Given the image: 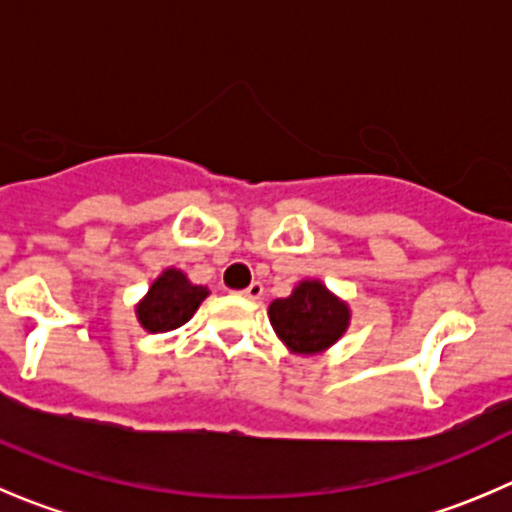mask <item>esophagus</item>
<instances>
[{"label": "esophagus", "mask_w": 512, "mask_h": 512, "mask_svg": "<svg viewBox=\"0 0 512 512\" xmlns=\"http://www.w3.org/2000/svg\"><path fill=\"white\" fill-rule=\"evenodd\" d=\"M262 292H265V287H262L260 282H252V285L247 287V289H242L240 294H242V297H245V299H252V302H255V299L262 297Z\"/></svg>", "instance_id": "34e87169"}]
</instances>
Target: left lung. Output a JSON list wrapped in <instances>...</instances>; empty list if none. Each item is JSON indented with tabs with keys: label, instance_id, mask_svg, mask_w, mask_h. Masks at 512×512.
<instances>
[{
	"label": "left lung",
	"instance_id": "1",
	"mask_svg": "<svg viewBox=\"0 0 512 512\" xmlns=\"http://www.w3.org/2000/svg\"><path fill=\"white\" fill-rule=\"evenodd\" d=\"M267 317L289 352L312 356L327 352L344 337L352 309L322 280H302L289 297L270 304Z\"/></svg>",
	"mask_w": 512,
	"mask_h": 512
}]
</instances>
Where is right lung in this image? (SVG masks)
I'll list each match as a JSON object with an SVG mask.
<instances>
[{
	"label": "right lung",
	"mask_w": 512,
	"mask_h": 512,
	"mask_svg": "<svg viewBox=\"0 0 512 512\" xmlns=\"http://www.w3.org/2000/svg\"><path fill=\"white\" fill-rule=\"evenodd\" d=\"M208 294V287L193 285L183 270L168 267L153 280L141 302L136 304V319L151 334L173 332L198 312Z\"/></svg>",
	"instance_id": "right-lung-1"
}]
</instances>
